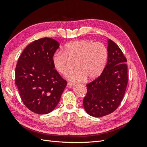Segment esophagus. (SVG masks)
Here are the masks:
<instances>
[{"mask_svg": "<svg viewBox=\"0 0 147 147\" xmlns=\"http://www.w3.org/2000/svg\"><path fill=\"white\" fill-rule=\"evenodd\" d=\"M74 85L72 83H67V86L68 87V88H73V87H74Z\"/></svg>", "mask_w": 147, "mask_h": 147, "instance_id": "34e87169", "label": "esophagus"}]
</instances>
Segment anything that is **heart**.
Here are the masks:
<instances>
[{
	"instance_id": "1",
	"label": "heart",
	"mask_w": 147,
	"mask_h": 147,
	"mask_svg": "<svg viewBox=\"0 0 147 147\" xmlns=\"http://www.w3.org/2000/svg\"><path fill=\"white\" fill-rule=\"evenodd\" d=\"M107 50L100 42L86 40L73 41L65 45L64 52L54 55L52 62L58 73L65 75L69 69V61H75L73 71L67 78L73 82H81L86 79L94 80L104 71L107 59Z\"/></svg>"
}]
</instances>
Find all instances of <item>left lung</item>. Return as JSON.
Returning a JSON list of instances; mask_svg holds the SVG:
<instances>
[{"label": "left lung", "mask_w": 147, "mask_h": 147, "mask_svg": "<svg viewBox=\"0 0 147 147\" xmlns=\"http://www.w3.org/2000/svg\"><path fill=\"white\" fill-rule=\"evenodd\" d=\"M107 63L97 78L88 83L83 99L85 110L95 117L113 112L120 105L127 84V60L118 45L107 40Z\"/></svg>", "instance_id": "1"}]
</instances>
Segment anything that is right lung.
Segmentation results:
<instances>
[{
    "label": "right lung",
    "instance_id": "1",
    "mask_svg": "<svg viewBox=\"0 0 147 147\" xmlns=\"http://www.w3.org/2000/svg\"><path fill=\"white\" fill-rule=\"evenodd\" d=\"M59 43L51 38L35 40L24 49L15 71V83L26 107L45 114L59 104L67 85L55 69L52 57Z\"/></svg>",
    "mask_w": 147,
    "mask_h": 147
}]
</instances>
